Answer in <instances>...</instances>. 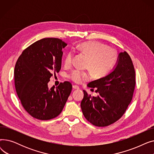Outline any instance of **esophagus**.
<instances>
[{
    "label": "esophagus",
    "instance_id": "1",
    "mask_svg": "<svg viewBox=\"0 0 154 154\" xmlns=\"http://www.w3.org/2000/svg\"><path fill=\"white\" fill-rule=\"evenodd\" d=\"M72 88H73V89H74V90H78V89H79V86L75 85H73V86H72Z\"/></svg>",
    "mask_w": 154,
    "mask_h": 154
}]
</instances>
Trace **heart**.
<instances>
[{
	"label": "heart",
	"mask_w": 154,
	"mask_h": 154,
	"mask_svg": "<svg viewBox=\"0 0 154 154\" xmlns=\"http://www.w3.org/2000/svg\"><path fill=\"white\" fill-rule=\"evenodd\" d=\"M78 51L88 57L86 67L90 69L92 74L96 77H102L110 72L116 62L117 54L115 49L108 47L98 41H88L79 44ZM73 53H67L65 64L70 66L73 61ZM69 77L76 83L81 82L84 79H88L89 74L87 72L75 70Z\"/></svg>",
	"instance_id": "1"
}]
</instances>
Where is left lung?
Segmentation results:
<instances>
[{
    "instance_id": "obj_1",
    "label": "left lung",
    "mask_w": 154,
    "mask_h": 154,
    "mask_svg": "<svg viewBox=\"0 0 154 154\" xmlns=\"http://www.w3.org/2000/svg\"><path fill=\"white\" fill-rule=\"evenodd\" d=\"M135 72L131 58L126 52L119 54L116 63L106 76L94 80L87 87L97 88V97L84 95L80 103L85 118L97 127L116 122L123 116L133 97Z\"/></svg>"
}]
</instances>
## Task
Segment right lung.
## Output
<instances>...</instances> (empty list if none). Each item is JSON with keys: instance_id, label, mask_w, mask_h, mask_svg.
<instances>
[{"instance_id": "right-lung-1", "label": "right lung", "mask_w": 154, "mask_h": 154, "mask_svg": "<svg viewBox=\"0 0 154 154\" xmlns=\"http://www.w3.org/2000/svg\"><path fill=\"white\" fill-rule=\"evenodd\" d=\"M67 45L59 38H42L24 50L16 62V92L23 108L34 118L47 120L58 116L70 94L69 82L55 88L48 87L52 72L61 69L62 48Z\"/></svg>"}]
</instances>
